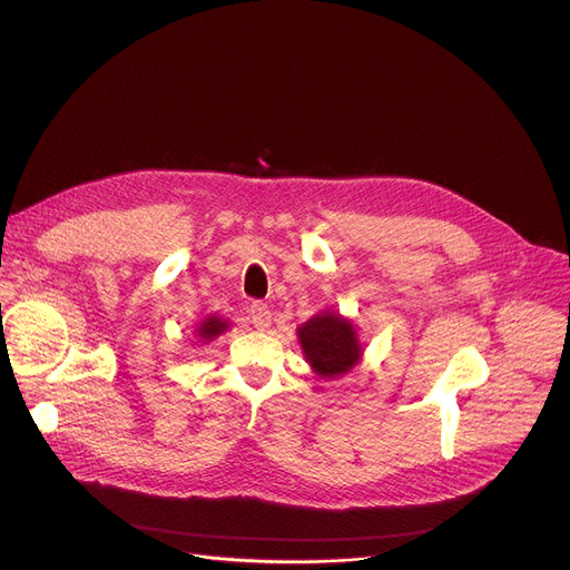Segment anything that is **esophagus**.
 Masks as SVG:
<instances>
[{"mask_svg":"<svg viewBox=\"0 0 570 570\" xmlns=\"http://www.w3.org/2000/svg\"><path fill=\"white\" fill-rule=\"evenodd\" d=\"M248 313H250V322L255 324L257 330H268L271 327V308H268V304H264V302H253L250 304V308H248Z\"/></svg>","mask_w":570,"mask_h":570,"instance_id":"34e87169","label":"esophagus"}]
</instances>
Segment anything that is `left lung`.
I'll return each instance as SVG.
<instances>
[{
    "mask_svg": "<svg viewBox=\"0 0 570 570\" xmlns=\"http://www.w3.org/2000/svg\"><path fill=\"white\" fill-rule=\"evenodd\" d=\"M297 341L306 363L320 379L343 376L363 358V343L354 322L332 308H322L299 324Z\"/></svg>",
    "mask_w": 570,
    "mask_h": 570,
    "instance_id": "8db88e82",
    "label": "left lung"
}]
</instances>
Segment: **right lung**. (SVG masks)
<instances>
[{"instance_id":"1","label":"right lung","mask_w":570,"mask_h":570,"mask_svg":"<svg viewBox=\"0 0 570 570\" xmlns=\"http://www.w3.org/2000/svg\"><path fill=\"white\" fill-rule=\"evenodd\" d=\"M229 330V322L225 320V317H220V315H207V317H203V322L200 324H196V332H194V336L200 341V343H212L214 338H218L220 334H225Z\"/></svg>"}]
</instances>
